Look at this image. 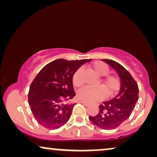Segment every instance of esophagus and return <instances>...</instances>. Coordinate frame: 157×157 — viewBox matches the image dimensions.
<instances>
[{
    "instance_id": "34e87169",
    "label": "esophagus",
    "mask_w": 157,
    "mask_h": 157,
    "mask_svg": "<svg viewBox=\"0 0 157 157\" xmlns=\"http://www.w3.org/2000/svg\"><path fill=\"white\" fill-rule=\"evenodd\" d=\"M80 102L81 103V104H83L84 105V106H89V103H87V102H85V101H80Z\"/></svg>"
}]
</instances>
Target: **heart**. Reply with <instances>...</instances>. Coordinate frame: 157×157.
Segmentation results:
<instances>
[{"instance_id": "obj_1", "label": "heart", "mask_w": 157, "mask_h": 157, "mask_svg": "<svg viewBox=\"0 0 157 157\" xmlns=\"http://www.w3.org/2000/svg\"><path fill=\"white\" fill-rule=\"evenodd\" d=\"M93 69L98 76H105L103 78V85L105 88L103 86H86L81 89L78 92V98L86 102H94L99 100L104 96L105 91L106 95H112L120 88L119 78L113 75H107L109 73V68L106 64L102 62H96L93 66ZM81 73V70L78 69L74 73L73 76V83L76 86H79L82 83Z\"/></svg>"}]
</instances>
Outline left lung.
<instances>
[{"label":"left lung","mask_w":157,"mask_h":157,"mask_svg":"<svg viewBox=\"0 0 157 157\" xmlns=\"http://www.w3.org/2000/svg\"><path fill=\"white\" fill-rule=\"evenodd\" d=\"M119 75L121 86L119 93L112 99L104 101L95 117H89L94 125L102 129L117 128L128 119L139 99V87L130 73L121 64L110 59H102Z\"/></svg>","instance_id":"8db88e82"}]
</instances>
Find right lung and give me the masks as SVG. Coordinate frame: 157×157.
Listing matches in <instances>:
<instances>
[{
    "label": "right lung",
    "instance_id": "1",
    "mask_svg": "<svg viewBox=\"0 0 157 157\" xmlns=\"http://www.w3.org/2000/svg\"><path fill=\"white\" fill-rule=\"evenodd\" d=\"M91 59H57L45 66L30 86L29 104L40 125L56 129L70 119L76 104H65L76 94L73 86L74 73Z\"/></svg>",
    "mask_w": 157,
    "mask_h": 157
}]
</instances>
